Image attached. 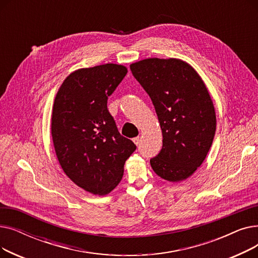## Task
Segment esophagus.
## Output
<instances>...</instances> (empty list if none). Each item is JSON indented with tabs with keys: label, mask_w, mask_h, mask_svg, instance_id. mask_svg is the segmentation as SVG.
<instances>
[{
	"label": "esophagus",
	"mask_w": 258,
	"mask_h": 258,
	"mask_svg": "<svg viewBox=\"0 0 258 258\" xmlns=\"http://www.w3.org/2000/svg\"><path fill=\"white\" fill-rule=\"evenodd\" d=\"M133 142L136 144V145H138L139 143H140V138L139 137H135V138H133Z\"/></svg>",
	"instance_id": "esophagus-1"
}]
</instances>
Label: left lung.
I'll return each instance as SVG.
<instances>
[{
	"label": "left lung",
	"mask_w": 258,
	"mask_h": 258,
	"mask_svg": "<svg viewBox=\"0 0 258 258\" xmlns=\"http://www.w3.org/2000/svg\"><path fill=\"white\" fill-rule=\"evenodd\" d=\"M130 67L150 95L163 136L161 152L151 159L152 168L169 182L186 180L204 162L216 128L204 81L178 58H146Z\"/></svg>",
	"instance_id": "obj_1"
}]
</instances>
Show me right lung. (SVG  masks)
<instances>
[{"label": "right lung", "mask_w": 258, "mask_h": 258, "mask_svg": "<svg viewBox=\"0 0 258 258\" xmlns=\"http://www.w3.org/2000/svg\"><path fill=\"white\" fill-rule=\"evenodd\" d=\"M127 73L105 63L72 72L54 99L51 134L63 172L77 186L105 196L119 184L134 142L121 136L107 110V98Z\"/></svg>", "instance_id": "1"}]
</instances>
